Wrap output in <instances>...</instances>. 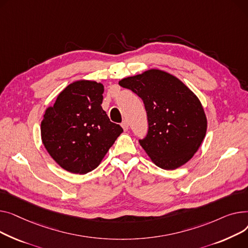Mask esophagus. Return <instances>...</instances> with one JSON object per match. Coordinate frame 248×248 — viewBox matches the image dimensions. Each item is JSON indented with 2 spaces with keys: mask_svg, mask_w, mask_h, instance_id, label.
I'll use <instances>...</instances> for the list:
<instances>
[{
  "mask_svg": "<svg viewBox=\"0 0 248 248\" xmlns=\"http://www.w3.org/2000/svg\"><path fill=\"white\" fill-rule=\"evenodd\" d=\"M121 126H122V128H123L124 131H127V130L129 129V124H128L127 121H123V122L121 123Z\"/></svg>",
  "mask_w": 248,
  "mask_h": 248,
  "instance_id": "1",
  "label": "esophagus"
}]
</instances>
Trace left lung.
Returning a JSON list of instances; mask_svg holds the SVG:
<instances>
[{
	"instance_id": "left-lung-1",
	"label": "left lung",
	"mask_w": 248,
	"mask_h": 248,
	"mask_svg": "<svg viewBox=\"0 0 248 248\" xmlns=\"http://www.w3.org/2000/svg\"><path fill=\"white\" fill-rule=\"evenodd\" d=\"M143 101L148 133L139 140L160 168L176 169L190 160L205 137L207 119L197 96L178 78L151 69L119 81Z\"/></svg>"
}]
</instances>
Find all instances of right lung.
Instances as JSON below:
<instances>
[{"mask_svg":"<svg viewBox=\"0 0 248 248\" xmlns=\"http://www.w3.org/2000/svg\"><path fill=\"white\" fill-rule=\"evenodd\" d=\"M104 86L89 80L71 83L46 109L42 142L63 169L75 174L94 170L123 132L102 109Z\"/></svg>","mask_w":248,"mask_h":248,"instance_id":"obj_1","label":"right lung"}]
</instances>
